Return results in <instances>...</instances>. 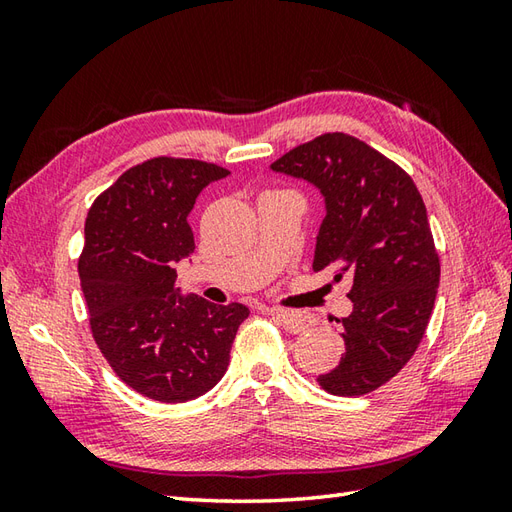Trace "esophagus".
I'll list each match as a JSON object with an SVG mask.
<instances>
[{
	"label": "esophagus",
	"instance_id": "esophagus-1",
	"mask_svg": "<svg viewBox=\"0 0 512 512\" xmlns=\"http://www.w3.org/2000/svg\"><path fill=\"white\" fill-rule=\"evenodd\" d=\"M266 312L273 319H277L281 323V328L290 334H301L314 325L310 314H303V312H288V310H277V308H270Z\"/></svg>",
	"mask_w": 512,
	"mask_h": 512
}]
</instances>
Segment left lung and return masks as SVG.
<instances>
[{
  "instance_id": "8db88e82",
  "label": "left lung",
  "mask_w": 512,
  "mask_h": 512,
  "mask_svg": "<svg viewBox=\"0 0 512 512\" xmlns=\"http://www.w3.org/2000/svg\"><path fill=\"white\" fill-rule=\"evenodd\" d=\"M270 169L319 189L325 217L314 270L350 277L352 312L336 319L341 361L319 376L334 396H363L409 363L427 330L440 259L416 184L376 149L347 134H323Z\"/></svg>"
}]
</instances>
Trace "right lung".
Segmentation results:
<instances>
[{"label": "right lung", "mask_w": 512, "mask_h": 512, "mask_svg": "<svg viewBox=\"0 0 512 512\" xmlns=\"http://www.w3.org/2000/svg\"><path fill=\"white\" fill-rule=\"evenodd\" d=\"M211 162L151 158L94 200L79 257L92 336L116 376L138 394L187 402L220 383L250 310L182 295L176 264L195 250L187 217L211 182Z\"/></svg>", "instance_id": "right-lung-1"}]
</instances>
